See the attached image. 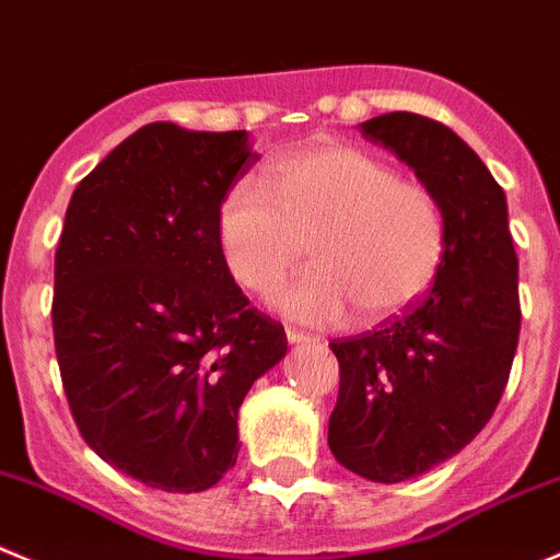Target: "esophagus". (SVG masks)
<instances>
[{"label":"esophagus","instance_id":"34e87169","mask_svg":"<svg viewBox=\"0 0 560 560\" xmlns=\"http://www.w3.org/2000/svg\"><path fill=\"white\" fill-rule=\"evenodd\" d=\"M285 338H289V343L291 346H296V343H316V335H307V332H300V329H285Z\"/></svg>","mask_w":560,"mask_h":560}]
</instances>
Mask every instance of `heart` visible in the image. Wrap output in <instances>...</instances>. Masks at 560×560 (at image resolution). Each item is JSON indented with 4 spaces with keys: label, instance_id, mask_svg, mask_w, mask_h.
Here are the masks:
<instances>
[{
    "label": "heart",
    "instance_id": "b5f03b06",
    "mask_svg": "<svg viewBox=\"0 0 560 560\" xmlns=\"http://www.w3.org/2000/svg\"><path fill=\"white\" fill-rule=\"evenodd\" d=\"M264 189L238 180L217 209V238L228 271L255 294H271L305 264L302 283L275 307L307 324L398 316L423 300L445 258L448 228L440 200L420 180L396 178L385 159L318 140L277 156Z\"/></svg>",
    "mask_w": 560,
    "mask_h": 560
}]
</instances>
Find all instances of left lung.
<instances>
[{
	"label": "left lung",
	"mask_w": 560,
	"mask_h": 560,
	"mask_svg": "<svg viewBox=\"0 0 560 560\" xmlns=\"http://www.w3.org/2000/svg\"><path fill=\"white\" fill-rule=\"evenodd\" d=\"M443 206L434 285L374 332L332 340L340 363L329 451L346 470L398 483L459 454L498 407L520 340L516 253L505 191L448 126L412 112L360 124Z\"/></svg>",
	"instance_id": "8db88e82"
}]
</instances>
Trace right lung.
<instances>
[{"label": "right lung", "instance_id": "add662e5", "mask_svg": "<svg viewBox=\"0 0 560 560\" xmlns=\"http://www.w3.org/2000/svg\"><path fill=\"white\" fill-rule=\"evenodd\" d=\"M255 159L247 131L148 124L66 211L51 322L73 420L106 465L164 492H203L236 465L238 407L289 351L217 238Z\"/></svg>", "mask_w": 560, "mask_h": 560}]
</instances>
